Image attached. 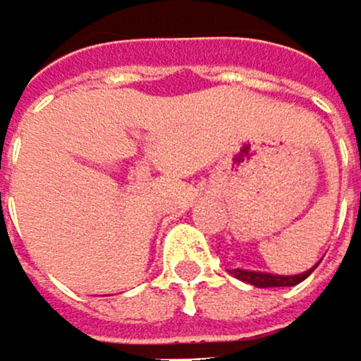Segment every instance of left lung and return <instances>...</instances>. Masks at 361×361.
<instances>
[{
    "label": "left lung",
    "instance_id": "left-lung-1",
    "mask_svg": "<svg viewBox=\"0 0 361 361\" xmlns=\"http://www.w3.org/2000/svg\"><path fill=\"white\" fill-rule=\"evenodd\" d=\"M316 267H311L302 274H293V276H281V274H265V271H250V269H230L234 279H239L243 283H250L254 287H293L302 283Z\"/></svg>",
    "mask_w": 361,
    "mask_h": 361
}]
</instances>
